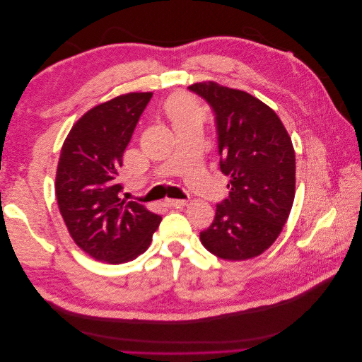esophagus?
Returning a JSON list of instances; mask_svg holds the SVG:
<instances>
[{
	"instance_id": "obj_1",
	"label": "esophagus",
	"mask_w": 362,
	"mask_h": 362,
	"mask_svg": "<svg viewBox=\"0 0 362 362\" xmlns=\"http://www.w3.org/2000/svg\"><path fill=\"white\" fill-rule=\"evenodd\" d=\"M164 204H166L168 206H175V208H182L189 204V201L185 199H166L164 201Z\"/></svg>"
}]
</instances>
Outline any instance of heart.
<instances>
[{
    "mask_svg": "<svg viewBox=\"0 0 362 362\" xmlns=\"http://www.w3.org/2000/svg\"><path fill=\"white\" fill-rule=\"evenodd\" d=\"M166 112L172 119V122H177V120H182L187 117L202 116V110L198 107V104L193 101L192 96L185 93L172 96L166 104Z\"/></svg>",
    "mask_w": 362,
    "mask_h": 362,
    "instance_id": "1",
    "label": "heart"
}]
</instances>
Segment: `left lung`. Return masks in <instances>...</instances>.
Here are the masks:
<instances>
[{
    "label": "left lung",
    "mask_w": 362,
    "mask_h": 362,
    "mask_svg": "<svg viewBox=\"0 0 362 362\" xmlns=\"http://www.w3.org/2000/svg\"><path fill=\"white\" fill-rule=\"evenodd\" d=\"M189 89L216 115L221 170L229 177L228 199L201 243L228 261L255 258L279 237L296 192V156L286 127L272 108L247 92L216 81Z\"/></svg>",
    "instance_id": "obj_1"
}]
</instances>
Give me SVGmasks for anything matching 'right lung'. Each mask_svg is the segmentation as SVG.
Masks as SVG:
<instances>
[{"instance_id": "right-lung-1", "label": "right lung", "mask_w": 362, "mask_h": 362, "mask_svg": "<svg viewBox=\"0 0 362 362\" xmlns=\"http://www.w3.org/2000/svg\"><path fill=\"white\" fill-rule=\"evenodd\" d=\"M152 92H131L86 112L64 139L56 172L60 214L75 245L92 258L122 264L149 247L161 217L119 198L117 175Z\"/></svg>"}]
</instances>
